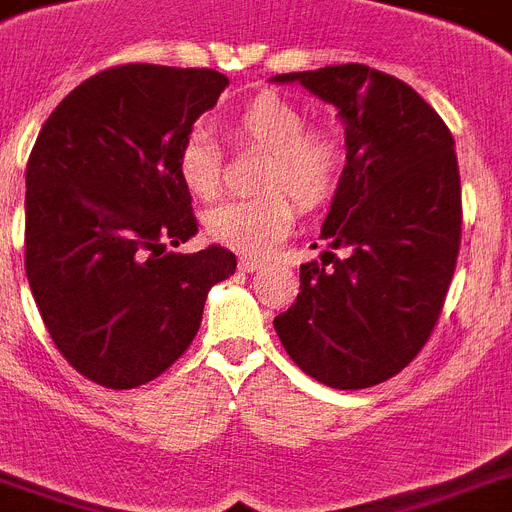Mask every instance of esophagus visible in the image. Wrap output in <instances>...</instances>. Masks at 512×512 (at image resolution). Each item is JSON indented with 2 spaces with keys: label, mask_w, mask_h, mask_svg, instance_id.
<instances>
[{
  "label": "esophagus",
  "mask_w": 512,
  "mask_h": 512,
  "mask_svg": "<svg viewBox=\"0 0 512 512\" xmlns=\"http://www.w3.org/2000/svg\"><path fill=\"white\" fill-rule=\"evenodd\" d=\"M239 268L244 270V273H252V270H260L263 268V260H255V257H239Z\"/></svg>",
  "instance_id": "34e87169"
}]
</instances>
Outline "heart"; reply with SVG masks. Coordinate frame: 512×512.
<instances>
[{"label":"heart","mask_w":512,"mask_h":512,"mask_svg":"<svg viewBox=\"0 0 512 512\" xmlns=\"http://www.w3.org/2000/svg\"><path fill=\"white\" fill-rule=\"evenodd\" d=\"M236 148L268 153L257 174V192L229 200L205 216V231L216 244L260 257L289 234L296 205L315 210L336 195L346 169V143L333 127L309 124L307 111L278 93H260L229 119ZM179 182L200 200H216L223 184V153L216 137L195 127L174 153Z\"/></svg>","instance_id":"b5f03b06"}]
</instances>
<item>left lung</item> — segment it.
Instances as JSON below:
<instances>
[{"label": "left lung", "instance_id": "8db88e82", "mask_svg": "<svg viewBox=\"0 0 512 512\" xmlns=\"http://www.w3.org/2000/svg\"><path fill=\"white\" fill-rule=\"evenodd\" d=\"M273 80L336 103L349 148L320 234L328 252L302 265L299 294L273 328L317 382L372 388L424 349L453 281L463 223L453 135L414 88L367 64Z\"/></svg>", "mask_w": 512, "mask_h": 512}]
</instances>
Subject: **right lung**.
I'll list each match as a JSON object with an SVG mask.
<instances>
[{"label":"right lung","mask_w":512,"mask_h":512,"mask_svg":"<svg viewBox=\"0 0 512 512\" xmlns=\"http://www.w3.org/2000/svg\"><path fill=\"white\" fill-rule=\"evenodd\" d=\"M229 80L216 70L117 64L51 111L25 169V276L51 341L111 390L156 380L190 349L234 252L182 255L192 197L174 153Z\"/></svg>","instance_id":"right-lung-1"}]
</instances>
